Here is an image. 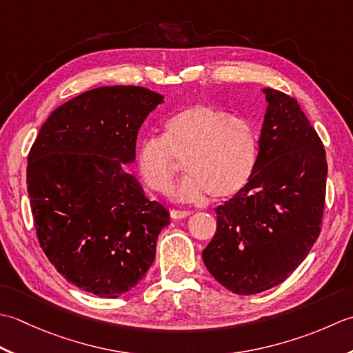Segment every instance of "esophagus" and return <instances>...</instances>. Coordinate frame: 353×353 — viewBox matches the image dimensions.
I'll return each instance as SVG.
<instances>
[{
    "label": "esophagus",
    "mask_w": 353,
    "mask_h": 353,
    "mask_svg": "<svg viewBox=\"0 0 353 353\" xmlns=\"http://www.w3.org/2000/svg\"><path fill=\"white\" fill-rule=\"evenodd\" d=\"M190 214V212L189 210H170V216L174 218V219H184V218H187Z\"/></svg>",
    "instance_id": "obj_1"
}]
</instances>
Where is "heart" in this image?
I'll return each instance as SVG.
<instances>
[{
    "mask_svg": "<svg viewBox=\"0 0 353 353\" xmlns=\"http://www.w3.org/2000/svg\"><path fill=\"white\" fill-rule=\"evenodd\" d=\"M259 140L247 120L210 105H190L164 123L163 137H146L137 148V169L160 195H170L184 160L187 175L176 198L199 203L210 195L222 201L245 189L257 164Z\"/></svg>",
    "mask_w": 353,
    "mask_h": 353,
    "instance_id": "heart-1",
    "label": "heart"
}]
</instances>
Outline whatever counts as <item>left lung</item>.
<instances>
[{"label": "left lung", "mask_w": 353, "mask_h": 353, "mask_svg": "<svg viewBox=\"0 0 353 353\" xmlns=\"http://www.w3.org/2000/svg\"><path fill=\"white\" fill-rule=\"evenodd\" d=\"M268 108L257 164L245 189L214 208L216 233L203 251L210 274L242 296L282 283L321 232L327 163L297 100L265 88Z\"/></svg>", "instance_id": "8db88e82"}]
</instances>
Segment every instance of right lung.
Here are the masks:
<instances>
[{
	"instance_id": "obj_1",
	"label": "right lung",
	"mask_w": 353,
	"mask_h": 353,
	"mask_svg": "<svg viewBox=\"0 0 353 353\" xmlns=\"http://www.w3.org/2000/svg\"><path fill=\"white\" fill-rule=\"evenodd\" d=\"M163 96L100 86L68 100L42 125L27 157V192L39 245L68 282L116 299L145 277L166 207L146 198L123 164Z\"/></svg>"
}]
</instances>
